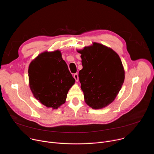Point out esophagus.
Returning <instances> with one entry per match:
<instances>
[{"mask_svg": "<svg viewBox=\"0 0 154 154\" xmlns=\"http://www.w3.org/2000/svg\"><path fill=\"white\" fill-rule=\"evenodd\" d=\"M73 76H74V78L75 79V81L77 82V81L79 80V75H78V74H77V73H75V74H74Z\"/></svg>", "mask_w": 154, "mask_h": 154, "instance_id": "esophagus-1", "label": "esophagus"}]
</instances>
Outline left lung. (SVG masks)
<instances>
[{"label": "left lung", "mask_w": 154, "mask_h": 154, "mask_svg": "<svg viewBox=\"0 0 154 154\" xmlns=\"http://www.w3.org/2000/svg\"><path fill=\"white\" fill-rule=\"evenodd\" d=\"M78 52L83 66L79 77L85 102L94 109L106 106L115 100L124 81L119 55L96 42Z\"/></svg>", "instance_id": "obj_1"}]
</instances>
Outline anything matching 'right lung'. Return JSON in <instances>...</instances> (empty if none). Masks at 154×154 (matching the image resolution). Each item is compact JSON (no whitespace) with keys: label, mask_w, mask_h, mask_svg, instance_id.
<instances>
[{"label":"right lung","mask_w":154,"mask_h":154,"mask_svg":"<svg viewBox=\"0 0 154 154\" xmlns=\"http://www.w3.org/2000/svg\"><path fill=\"white\" fill-rule=\"evenodd\" d=\"M28 72L34 97L44 105L54 109L65 102L75 82L59 51L39 55L30 64Z\"/></svg>","instance_id":"1"}]
</instances>
